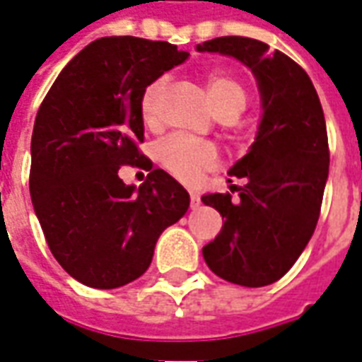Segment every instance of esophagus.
Wrapping results in <instances>:
<instances>
[{
    "instance_id": "1",
    "label": "esophagus",
    "mask_w": 362,
    "mask_h": 362,
    "mask_svg": "<svg viewBox=\"0 0 362 362\" xmlns=\"http://www.w3.org/2000/svg\"><path fill=\"white\" fill-rule=\"evenodd\" d=\"M189 204H192V207H199V196L197 194H189Z\"/></svg>"
}]
</instances>
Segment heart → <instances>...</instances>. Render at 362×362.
Instances as JSON below:
<instances>
[{
  "label": "heart",
  "mask_w": 362,
  "mask_h": 362,
  "mask_svg": "<svg viewBox=\"0 0 362 362\" xmlns=\"http://www.w3.org/2000/svg\"><path fill=\"white\" fill-rule=\"evenodd\" d=\"M207 95L211 100L213 110L217 112L219 118H238L246 108V90L240 83L230 75L215 74L207 75ZM165 83H151L143 90L141 96V119L145 126H155L157 122V106ZM157 158L160 165L168 168L174 176L182 180L194 178L199 170H204L215 163L217 153L209 145L194 143L184 137H170L165 143H160L157 149Z\"/></svg>",
  "instance_id": "heart-1"
}]
</instances>
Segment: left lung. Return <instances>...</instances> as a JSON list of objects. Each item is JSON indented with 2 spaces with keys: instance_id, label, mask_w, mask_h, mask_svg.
Instances as JSON below:
<instances>
[{
  "instance_id": "left-lung-1",
  "label": "left lung",
  "mask_w": 362,
  "mask_h": 362,
  "mask_svg": "<svg viewBox=\"0 0 362 362\" xmlns=\"http://www.w3.org/2000/svg\"><path fill=\"white\" fill-rule=\"evenodd\" d=\"M196 50L238 59L256 77L262 98L256 139L228 168L246 182L240 199L202 196L225 219L204 246V259L221 279L266 287L293 267L318 223L329 170L324 110L303 67L266 42L221 36Z\"/></svg>"
}]
</instances>
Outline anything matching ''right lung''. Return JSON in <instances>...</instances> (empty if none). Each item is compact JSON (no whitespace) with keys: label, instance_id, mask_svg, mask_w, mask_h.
Listing matches in <instances>:
<instances>
[{"label":"right lung","instance_id":"add662e5","mask_svg":"<svg viewBox=\"0 0 362 362\" xmlns=\"http://www.w3.org/2000/svg\"><path fill=\"white\" fill-rule=\"evenodd\" d=\"M188 56L168 42L104 36L62 69L40 104L30 199L54 258L87 287L141 277L160 233L188 211L184 186L137 151L143 90ZM122 164L149 170L148 180L124 185Z\"/></svg>","mask_w":362,"mask_h":362}]
</instances>
